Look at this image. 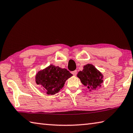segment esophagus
<instances>
[{
	"label": "esophagus",
	"mask_w": 133,
	"mask_h": 133,
	"mask_svg": "<svg viewBox=\"0 0 133 133\" xmlns=\"http://www.w3.org/2000/svg\"><path fill=\"white\" fill-rule=\"evenodd\" d=\"M71 73L73 74L74 75V76H76L77 74V70H74V71H72Z\"/></svg>",
	"instance_id": "1"
}]
</instances>
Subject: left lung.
I'll return each instance as SVG.
<instances>
[{
	"mask_svg": "<svg viewBox=\"0 0 133 133\" xmlns=\"http://www.w3.org/2000/svg\"><path fill=\"white\" fill-rule=\"evenodd\" d=\"M77 77L83 85L92 90H95L103 83L102 74L91 64L84 66L83 71L78 72Z\"/></svg>",
	"mask_w": 133,
	"mask_h": 133,
	"instance_id": "8db88e82",
	"label": "left lung"
}]
</instances>
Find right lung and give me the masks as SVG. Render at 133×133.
<instances>
[{"mask_svg":"<svg viewBox=\"0 0 133 133\" xmlns=\"http://www.w3.org/2000/svg\"><path fill=\"white\" fill-rule=\"evenodd\" d=\"M73 74L66 69L50 65L36 75V83L41 86L48 95L57 93L64 85L66 81Z\"/></svg>","mask_w":133,"mask_h":133,"instance_id":"right-lung-1","label":"right lung"}]
</instances>
